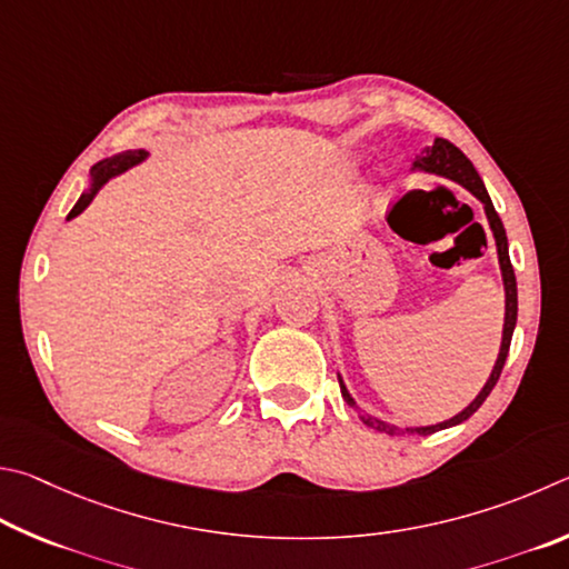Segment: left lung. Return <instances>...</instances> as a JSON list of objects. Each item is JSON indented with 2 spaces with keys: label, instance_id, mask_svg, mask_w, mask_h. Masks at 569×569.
Returning <instances> with one entry per match:
<instances>
[{
  "label": "left lung",
  "instance_id": "left-lung-1",
  "mask_svg": "<svg viewBox=\"0 0 569 569\" xmlns=\"http://www.w3.org/2000/svg\"><path fill=\"white\" fill-rule=\"evenodd\" d=\"M415 169H422V172H432V174H440V177L452 179V182L462 184L465 189H470V192L485 204V214H487V219H490V227H492V234H495V244H497V257H500L502 282H505V330H502V347H500V355H497V362H495V367H492L490 380L485 382L482 392L475 397V400L470 402V407H465V410H462L460 415H455L452 420H445V422H440V425H430V427H417V430H407V432H417V435H432V432L447 430V427H455V425L465 422L467 417H472L477 410H480L487 397H490V392L495 390L497 380H500L502 367H505V360H507V352H510V342H512L515 325H517V279H515V269H512V262H510V252H507V234H505L502 219H500V214L495 212L492 199H490V194H487L482 179H480V174H477V169L472 167L470 159H467L452 142H447V139L437 137L435 142H432V147H427L425 152L415 159ZM340 390H342V397L347 400V405L357 407L355 400L350 397V392H347L342 377H340ZM362 420H365V425L375 427L377 432L405 435V430H400V427L387 425V422H382V420H375V417H370V415H362Z\"/></svg>",
  "mask_w": 569,
  "mask_h": 569
}]
</instances>
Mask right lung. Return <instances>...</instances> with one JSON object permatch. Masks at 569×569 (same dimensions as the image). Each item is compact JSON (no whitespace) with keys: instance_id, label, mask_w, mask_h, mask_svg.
<instances>
[{"instance_id":"obj_1","label":"right lung","mask_w":569,"mask_h":569,"mask_svg":"<svg viewBox=\"0 0 569 569\" xmlns=\"http://www.w3.org/2000/svg\"><path fill=\"white\" fill-rule=\"evenodd\" d=\"M144 157H147L144 149H127V152H122V154H114V157H109V159H102V162H97V164L92 167V187H89L87 192H84L82 197H79V202L72 207V212H69L67 219H72V217H77L79 212H84V207H87L89 202H92L94 194H97V189L102 187V184L107 182V179H112V177H117V174L127 172L129 167L139 164Z\"/></svg>"}]
</instances>
